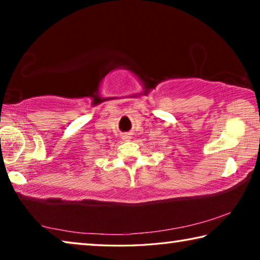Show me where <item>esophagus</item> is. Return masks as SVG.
I'll return each mask as SVG.
<instances>
[{"instance_id":"1","label":"esophagus","mask_w":260,"mask_h":260,"mask_svg":"<svg viewBox=\"0 0 260 260\" xmlns=\"http://www.w3.org/2000/svg\"><path fill=\"white\" fill-rule=\"evenodd\" d=\"M121 138H122V140H124V141H129L132 136H131V133H124V134L121 135Z\"/></svg>"}]
</instances>
